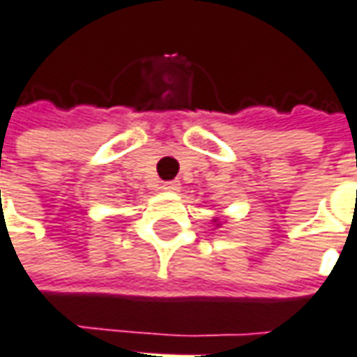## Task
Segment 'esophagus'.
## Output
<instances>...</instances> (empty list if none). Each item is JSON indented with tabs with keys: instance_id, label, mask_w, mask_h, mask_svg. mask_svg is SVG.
I'll return each mask as SVG.
<instances>
[{
	"instance_id": "obj_1",
	"label": "esophagus",
	"mask_w": 357,
	"mask_h": 357,
	"mask_svg": "<svg viewBox=\"0 0 357 357\" xmlns=\"http://www.w3.org/2000/svg\"><path fill=\"white\" fill-rule=\"evenodd\" d=\"M179 181H176V179H172V181H164L162 183V190L164 191H179Z\"/></svg>"
}]
</instances>
